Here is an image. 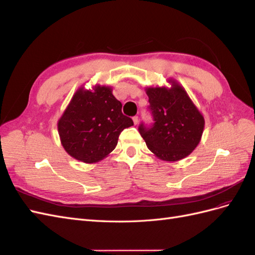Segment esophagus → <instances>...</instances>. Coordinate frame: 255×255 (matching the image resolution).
<instances>
[{"label": "esophagus", "instance_id": "obj_1", "mask_svg": "<svg viewBox=\"0 0 255 255\" xmlns=\"http://www.w3.org/2000/svg\"><path fill=\"white\" fill-rule=\"evenodd\" d=\"M133 120V123H134V125H136L137 123H139V116H134V118L132 119Z\"/></svg>", "mask_w": 255, "mask_h": 255}]
</instances>
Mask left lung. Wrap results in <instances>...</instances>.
Segmentation results:
<instances>
[{
  "mask_svg": "<svg viewBox=\"0 0 255 255\" xmlns=\"http://www.w3.org/2000/svg\"><path fill=\"white\" fill-rule=\"evenodd\" d=\"M166 82L170 87L145 89L155 123L150 128L140 125L139 131L157 158L174 162L186 158L198 146L205 120L183 85L173 78Z\"/></svg>",
  "mask_w": 255,
  "mask_h": 255,
  "instance_id": "left-lung-1",
  "label": "left lung"
}]
</instances>
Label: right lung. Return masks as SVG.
<instances>
[{
  "label": "right lung",
  "mask_w": 255,
  "mask_h": 255,
  "mask_svg": "<svg viewBox=\"0 0 255 255\" xmlns=\"http://www.w3.org/2000/svg\"><path fill=\"white\" fill-rule=\"evenodd\" d=\"M122 103L112 86L96 84L92 90L80 86L57 122L62 146L84 163H96L116 147L120 133L133 125L122 113Z\"/></svg>",
  "instance_id": "right-lung-1"
}]
</instances>
